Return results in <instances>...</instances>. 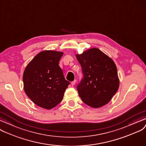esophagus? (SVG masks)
Segmentation results:
<instances>
[{"mask_svg":"<svg viewBox=\"0 0 146 146\" xmlns=\"http://www.w3.org/2000/svg\"><path fill=\"white\" fill-rule=\"evenodd\" d=\"M76 81H77L76 80H74V81H72V82H71V85H72V86H74V85L75 84V82H76Z\"/></svg>","mask_w":146,"mask_h":146,"instance_id":"esophagus-1","label":"esophagus"}]
</instances>
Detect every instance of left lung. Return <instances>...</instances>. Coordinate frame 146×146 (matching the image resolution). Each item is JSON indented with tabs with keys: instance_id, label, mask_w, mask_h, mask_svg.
Listing matches in <instances>:
<instances>
[{
	"instance_id": "obj_1",
	"label": "left lung",
	"mask_w": 146,
	"mask_h": 146,
	"mask_svg": "<svg viewBox=\"0 0 146 146\" xmlns=\"http://www.w3.org/2000/svg\"><path fill=\"white\" fill-rule=\"evenodd\" d=\"M83 78L77 86L79 96L94 108L106 105L117 91L119 80L113 60L98 48L76 54Z\"/></svg>"
}]
</instances>
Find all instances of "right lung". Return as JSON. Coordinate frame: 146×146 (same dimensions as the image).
Masks as SVG:
<instances>
[{"mask_svg": "<svg viewBox=\"0 0 146 146\" xmlns=\"http://www.w3.org/2000/svg\"><path fill=\"white\" fill-rule=\"evenodd\" d=\"M63 52L44 50L27 65L23 74L24 89L27 96L37 106L50 109L63 99L70 82L65 79L59 66Z\"/></svg>", "mask_w": 146, "mask_h": 146, "instance_id": "add662e5", "label": "right lung"}]
</instances>
